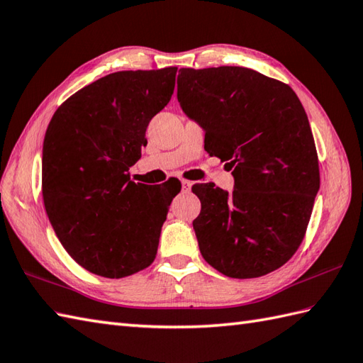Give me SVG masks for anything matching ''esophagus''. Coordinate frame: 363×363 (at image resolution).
<instances>
[{"instance_id":"34e87169","label":"esophagus","mask_w":363,"mask_h":363,"mask_svg":"<svg viewBox=\"0 0 363 363\" xmlns=\"http://www.w3.org/2000/svg\"><path fill=\"white\" fill-rule=\"evenodd\" d=\"M191 185H193L191 181L184 179V181H182V190H184V191H189V190L191 189Z\"/></svg>"}]
</instances>
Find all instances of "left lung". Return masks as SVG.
<instances>
[{
	"label": "left lung",
	"instance_id": "obj_1",
	"mask_svg": "<svg viewBox=\"0 0 363 363\" xmlns=\"http://www.w3.org/2000/svg\"><path fill=\"white\" fill-rule=\"evenodd\" d=\"M178 100L204 148L233 168L235 189L193 185L201 255L230 278L277 271L305 238L320 187L308 116L286 83L240 66L182 67Z\"/></svg>",
	"mask_w": 363,
	"mask_h": 363
}]
</instances>
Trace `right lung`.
Segmentation results:
<instances>
[{"instance_id":"right-lung-1","label":"right lung","mask_w":363,"mask_h":363,"mask_svg":"<svg viewBox=\"0 0 363 363\" xmlns=\"http://www.w3.org/2000/svg\"><path fill=\"white\" fill-rule=\"evenodd\" d=\"M178 67L119 71L57 108L45 134L41 191L67 254L86 271L123 278L153 263L179 190L130 181L150 121L170 102ZM167 184V182H165Z\"/></svg>"}]
</instances>
